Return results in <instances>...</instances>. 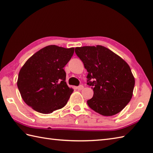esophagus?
Masks as SVG:
<instances>
[{"label":"esophagus","instance_id":"34e87169","mask_svg":"<svg viewBox=\"0 0 153 153\" xmlns=\"http://www.w3.org/2000/svg\"><path fill=\"white\" fill-rule=\"evenodd\" d=\"M83 88H84V86L82 85H80V86L77 87V89L79 90H82Z\"/></svg>","mask_w":153,"mask_h":153}]
</instances>
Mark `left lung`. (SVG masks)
Masks as SVG:
<instances>
[{
  "instance_id": "1",
  "label": "left lung",
  "mask_w": 153,
  "mask_h": 153,
  "mask_svg": "<svg viewBox=\"0 0 153 153\" xmlns=\"http://www.w3.org/2000/svg\"><path fill=\"white\" fill-rule=\"evenodd\" d=\"M88 72L87 85L94 91L88 106L104 116L119 113L132 98L135 78L119 55L102 45L75 48Z\"/></svg>"
}]
</instances>
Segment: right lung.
Instances as JSON below:
<instances>
[{"label":"right lung","mask_w":153,"mask_h":153,"mask_svg":"<svg viewBox=\"0 0 153 153\" xmlns=\"http://www.w3.org/2000/svg\"><path fill=\"white\" fill-rule=\"evenodd\" d=\"M74 48L55 45L40 49L27 59L18 74L17 86L23 100L34 110L50 114L63 108L73 92L65 82L63 68Z\"/></svg>","instance_id":"add662e5"}]
</instances>
